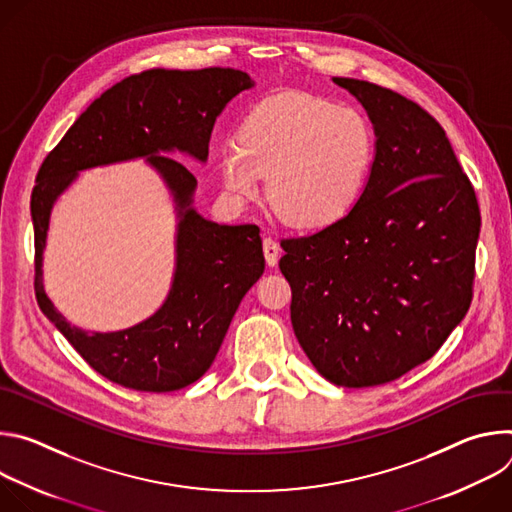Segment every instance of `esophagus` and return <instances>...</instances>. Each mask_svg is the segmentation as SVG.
Segmentation results:
<instances>
[{
  "instance_id": "esophagus-1",
  "label": "esophagus",
  "mask_w": 512,
  "mask_h": 512,
  "mask_svg": "<svg viewBox=\"0 0 512 512\" xmlns=\"http://www.w3.org/2000/svg\"><path fill=\"white\" fill-rule=\"evenodd\" d=\"M263 253H265V261L269 267L277 265V259H279V245L271 239V237H265L263 239Z\"/></svg>"
}]
</instances>
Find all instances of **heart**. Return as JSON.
<instances>
[{"label":"heart","instance_id":"obj_1","mask_svg":"<svg viewBox=\"0 0 512 512\" xmlns=\"http://www.w3.org/2000/svg\"><path fill=\"white\" fill-rule=\"evenodd\" d=\"M373 131L358 111L287 91L251 109L221 152V178L251 200L267 176V202L289 227L324 229L346 216L373 162Z\"/></svg>","mask_w":512,"mask_h":512}]
</instances>
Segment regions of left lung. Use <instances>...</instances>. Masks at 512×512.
<instances>
[{"instance_id": "left-lung-1", "label": "left lung", "mask_w": 512, "mask_h": 512, "mask_svg": "<svg viewBox=\"0 0 512 512\" xmlns=\"http://www.w3.org/2000/svg\"><path fill=\"white\" fill-rule=\"evenodd\" d=\"M377 133L371 176L338 223L281 239L291 326L338 387L391 383L429 360L466 316L480 208L446 131L411 99L334 77Z\"/></svg>"}]
</instances>
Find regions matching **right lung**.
I'll return each instance as SVG.
<instances>
[{
	"mask_svg": "<svg viewBox=\"0 0 512 512\" xmlns=\"http://www.w3.org/2000/svg\"><path fill=\"white\" fill-rule=\"evenodd\" d=\"M253 81L237 68H154L123 79L95 99L44 158L32 190L34 291L40 310L105 379L135 391L168 393L198 381L223 344L229 324L265 259L257 225H216L190 208L194 174L180 150L208 158L216 117ZM148 157L167 178L181 212L177 273L165 306L121 333L70 327L43 294L41 251L55 196L85 167Z\"/></svg>",
	"mask_w": 512,
	"mask_h": 512,
	"instance_id": "add662e5",
	"label": "right lung"
}]
</instances>
